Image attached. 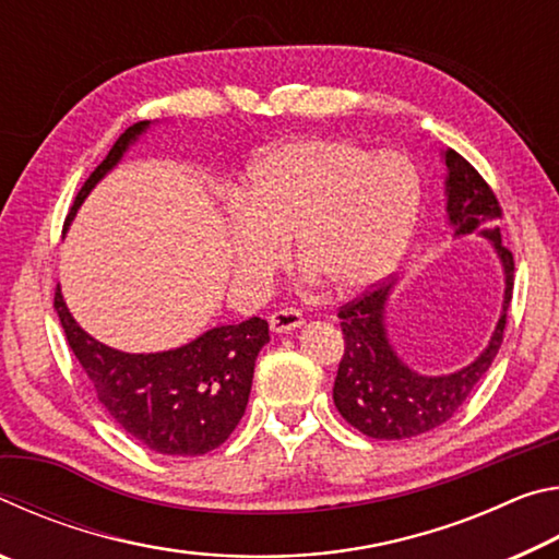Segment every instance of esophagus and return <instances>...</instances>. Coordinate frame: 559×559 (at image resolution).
I'll use <instances>...</instances> for the list:
<instances>
[{
    "instance_id": "obj_1",
    "label": "esophagus",
    "mask_w": 559,
    "mask_h": 559,
    "mask_svg": "<svg viewBox=\"0 0 559 559\" xmlns=\"http://www.w3.org/2000/svg\"><path fill=\"white\" fill-rule=\"evenodd\" d=\"M269 325L273 333H293V330H298L302 325V316L293 308H281L269 318Z\"/></svg>"
}]
</instances>
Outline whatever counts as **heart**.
<instances>
[{"instance_id": "obj_1", "label": "heart", "mask_w": 559, "mask_h": 559, "mask_svg": "<svg viewBox=\"0 0 559 559\" xmlns=\"http://www.w3.org/2000/svg\"><path fill=\"white\" fill-rule=\"evenodd\" d=\"M421 179L409 157L343 138H302L269 150L226 214L231 269L263 288L286 241L310 278L353 296L390 276L414 236Z\"/></svg>"}]
</instances>
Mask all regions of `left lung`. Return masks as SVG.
<instances>
[{"mask_svg":"<svg viewBox=\"0 0 559 559\" xmlns=\"http://www.w3.org/2000/svg\"><path fill=\"white\" fill-rule=\"evenodd\" d=\"M441 163L447 169L443 194H447V224L451 236L461 239L466 234H476L490 241V249L498 259L500 281H503L500 316L488 345L480 349L476 359L447 374H424L400 357L386 328V306H390L396 281L370 290L355 302H347L337 313L345 335V355L337 367L333 400L343 419L372 439H412L449 421L468 400L480 377L488 372L503 343L506 316L513 298L515 263L513 253L500 241L496 224L500 216L498 200L484 177L456 150H443Z\"/></svg>","mask_w":559,"mask_h":559,"instance_id":"obj_1","label":"left lung"}]
</instances>
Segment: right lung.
<instances>
[{"label": "right lung", "mask_w": 559, "mask_h": 559, "mask_svg": "<svg viewBox=\"0 0 559 559\" xmlns=\"http://www.w3.org/2000/svg\"><path fill=\"white\" fill-rule=\"evenodd\" d=\"M157 122L140 120L122 132L75 194L66 229L93 187ZM53 308L75 359L96 386L98 402L132 439L165 456H202L231 437L249 404L253 365L269 343L266 320L216 325L192 343L163 353H122L75 323L61 286L56 288Z\"/></svg>", "instance_id": "add662e5"}]
</instances>
